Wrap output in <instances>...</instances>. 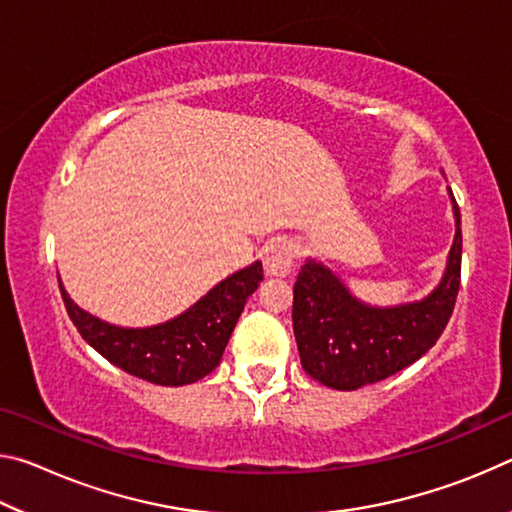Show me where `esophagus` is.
Here are the masks:
<instances>
[{"label": "esophagus", "instance_id": "34e87169", "mask_svg": "<svg viewBox=\"0 0 512 512\" xmlns=\"http://www.w3.org/2000/svg\"><path fill=\"white\" fill-rule=\"evenodd\" d=\"M262 259H264L266 275L284 277V275L291 273L293 259H296V250H293L289 241L277 239V241H271V244L264 248Z\"/></svg>", "mask_w": 512, "mask_h": 512}]
</instances>
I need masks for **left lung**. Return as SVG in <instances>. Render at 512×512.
<instances>
[{"label": "left lung", "instance_id": "left-lung-1", "mask_svg": "<svg viewBox=\"0 0 512 512\" xmlns=\"http://www.w3.org/2000/svg\"><path fill=\"white\" fill-rule=\"evenodd\" d=\"M452 194V189H449ZM440 287L422 302L372 309L354 300L323 264L300 266L293 284V334L309 377L336 391H357L395 375L431 350L447 327L461 287V212Z\"/></svg>", "mask_w": 512, "mask_h": 512}]
</instances>
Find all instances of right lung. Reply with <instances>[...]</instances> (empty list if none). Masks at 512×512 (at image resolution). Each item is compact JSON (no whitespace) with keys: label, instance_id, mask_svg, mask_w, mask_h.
I'll list each match as a JSON object with an SVG mask.
<instances>
[{"label":"right lung","instance_id":"right-lung-1","mask_svg":"<svg viewBox=\"0 0 512 512\" xmlns=\"http://www.w3.org/2000/svg\"><path fill=\"white\" fill-rule=\"evenodd\" d=\"M259 282L262 264L255 262L216 284L183 316L146 329L108 325L76 307L63 287L60 296L79 334L103 359L151 384L185 386L210 375L219 366L246 298L259 287Z\"/></svg>","mask_w":512,"mask_h":512}]
</instances>
